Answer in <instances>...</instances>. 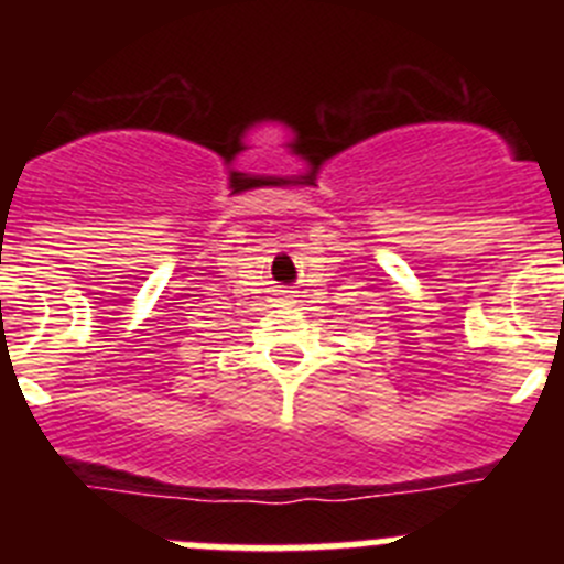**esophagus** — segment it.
I'll return each instance as SVG.
<instances>
[{
	"mask_svg": "<svg viewBox=\"0 0 564 564\" xmlns=\"http://www.w3.org/2000/svg\"><path fill=\"white\" fill-rule=\"evenodd\" d=\"M289 297H294V294H286V292L275 294V303H289Z\"/></svg>",
	"mask_w": 564,
	"mask_h": 564,
	"instance_id": "1",
	"label": "esophagus"
}]
</instances>
